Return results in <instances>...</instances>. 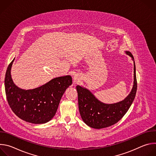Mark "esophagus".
<instances>
[{
  "mask_svg": "<svg viewBox=\"0 0 156 156\" xmlns=\"http://www.w3.org/2000/svg\"><path fill=\"white\" fill-rule=\"evenodd\" d=\"M74 79V82L75 83H78V82L80 81V76H78V75H75L73 77Z\"/></svg>",
  "mask_w": 156,
  "mask_h": 156,
  "instance_id": "obj_1",
  "label": "esophagus"
}]
</instances>
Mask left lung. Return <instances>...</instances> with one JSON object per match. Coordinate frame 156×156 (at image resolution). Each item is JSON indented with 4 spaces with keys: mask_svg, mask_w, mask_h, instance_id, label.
<instances>
[{
    "mask_svg": "<svg viewBox=\"0 0 156 156\" xmlns=\"http://www.w3.org/2000/svg\"><path fill=\"white\" fill-rule=\"evenodd\" d=\"M125 52L134 62V81L130 93L124 100L114 104H105L99 101L87 89L76 86L80 114L89 126L101 129L115 124L125 115L135 99L137 90L135 63L131 53Z\"/></svg>",
    "mask_w": 156,
    "mask_h": 156,
    "instance_id": "1",
    "label": "left lung"
}]
</instances>
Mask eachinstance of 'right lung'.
Masks as SVG:
<instances>
[{
    "instance_id": "1",
    "label": "right lung",
    "mask_w": 156,
    "mask_h": 156,
    "mask_svg": "<svg viewBox=\"0 0 156 156\" xmlns=\"http://www.w3.org/2000/svg\"><path fill=\"white\" fill-rule=\"evenodd\" d=\"M14 60L9 64L5 77V94L11 109L16 116L27 122H48L55 115L65 90L72 84V76L55 78L33 90H22L12 79L11 68Z\"/></svg>"
}]
</instances>
